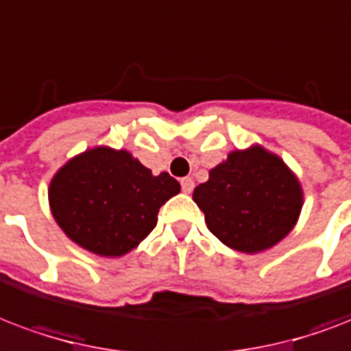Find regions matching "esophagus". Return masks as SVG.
<instances>
[{
    "instance_id": "esophagus-1",
    "label": "esophagus",
    "mask_w": 351,
    "mask_h": 351,
    "mask_svg": "<svg viewBox=\"0 0 351 351\" xmlns=\"http://www.w3.org/2000/svg\"><path fill=\"white\" fill-rule=\"evenodd\" d=\"M180 186H182V191H184V193H191V191H193V187H195L193 178H189V176L182 178Z\"/></svg>"
}]
</instances>
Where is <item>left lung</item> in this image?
<instances>
[{
	"mask_svg": "<svg viewBox=\"0 0 351 351\" xmlns=\"http://www.w3.org/2000/svg\"><path fill=\"white\" fill-rule=\"evenodd\" d=\"M208 228L226 247L256 254L293 230L302 208V189L287 165L261 147L235 151L195 187Z\"/></svg>",
	"mask_w": 351,
	"mask_h": 351,
	"instance_id": "1",
	"label": "left lung"
}]
</instances>
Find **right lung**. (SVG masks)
<instances>
[{
    "label": "right lung",
    "mask_w": 351,
    "mask_h": 351,
    "mask_svg": "<svg viewBox=\"0 0 351 351\" xmlns=\"http://www.w3.org/2000/svg\"><path fill=\"white\" fill-rule=\"evenodd\" d=\"M178 191L180 184L167 173L152 176L127 151L99 147L58 171L49 186V204L69 239L114 258L151 234L160 208Z\"/></svg>",
    "instance_id": "obj_1"
}]
</instances>
